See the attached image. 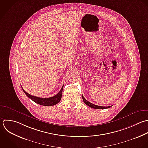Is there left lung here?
<instances>
[{
	"mask_svg": "<svg viewBox=\"0 0 148 148\" xmlns=\"http://www.w3.org/2000/svg\"><path fill=\"white\" fill-rule=\"evenodd\" d=\"M82 99L83 101L84 102V103L87 105L88 106L91 107L92 108H94V109H106V108H109L110 107H111V106H109V107H101V106H96L95 104H93L90 102H89L88 101H87L82 96Z\"/></svg>",
	"mask_w": 148,
	"mask_h": 148,
	"instance_id": "left-lung-1",
	"label": "left lung"
}]
</instances>
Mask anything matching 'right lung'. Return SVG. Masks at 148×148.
Listing matches in <instances>:
<instances>
[{
	"label": "right lung",
	"mask_w": 148,
	"mask_h": 148,
	"mask_svg": "<svg viewBox=\"0 0 148 148\" xmlns=\"http://www.w3.org/2000/svg\"><path fill=\"white\" fill-rule=\"evenodd\" d=\"M63 86L64 85H63L62 89H60V90L59 92V93L57 95H56L55 96H54L53 97H48V98H41V97L34 96H32V95L27 93L26 92H25L23 89L22 88L23 91L25 93V95L29 99H30L32 100H33L34 102L36 103L37 104H38L40 105L44 106H52L56 105L60 101L61 98H62V95Z\"/></svg>",
	"instance_id": "right-lung-1"
}]
</instances>
